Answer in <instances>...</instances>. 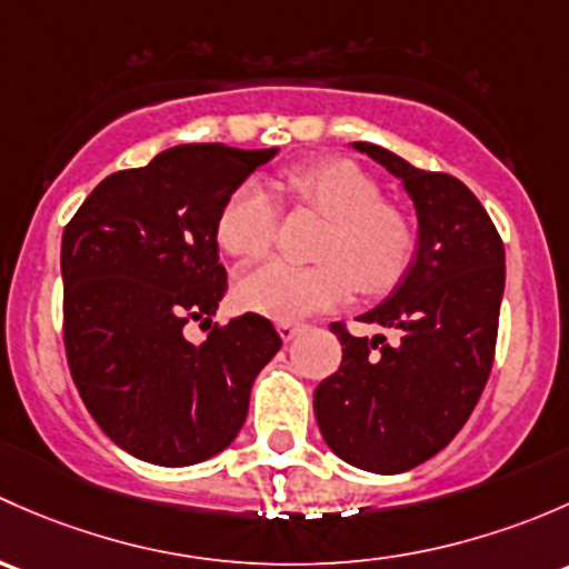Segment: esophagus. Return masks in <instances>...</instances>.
Masks as SVG:
<instances>
[{
    "label": "esophagus",
    "mask_w": 569,
    "mask_h": 569,
    "mask_svg": "<svg viewBox=\"0 0 569 569\" xmlns=\"http://www.w3.org/2000/svg\"><path fill=\"white\" fill-rule=\"evenodd\" d=\"M277 328H279V333H282V339H287V342H290V339H296L298 333H301L303 328H307V323H296V320H282V323H279Z\"/></svg>",
    "instance_id": "esophagus-1"
}]
</instances>
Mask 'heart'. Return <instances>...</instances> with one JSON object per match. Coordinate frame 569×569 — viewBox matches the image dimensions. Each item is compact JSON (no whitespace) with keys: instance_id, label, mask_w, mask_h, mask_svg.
I'll list each match as a JSON object with an SVG mask.
<instances>
[{"instance_id":"obj_1","label":"heart","mask_w":569,"mask_h":569,"mask_svg":"<svg viewBox=\"0 0 569 569\" xmlns=\"http://www.w3.org/2000/svg\"><path fill=\"white\" fill-rule=\"evenodd\" d=\"M279 189L292 204L328 219L315 246V266L271 260L238 279L246 309L279 320L337 309L353 296L391 290L416 257L413 216L383 199L367 169L348 158H315L279 172ZM279 236V208L260 183H243L227 197L216 219V238L238 260H260Z\"/></svg>"}]
</instances>
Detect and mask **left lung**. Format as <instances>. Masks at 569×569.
Here are the masks:
<instances>
[{
  "mask_svg": "<svg viewBox=\"0 0 569 569\" xmlns=\"http://www.w3.org/2000/svg\"><path fill=\"white\" fill-rule=\"evenodd\" d=\"M356 150L402 180L419 216V249L400 287L359 318L397 331L395 345L331 323L342 365L315 389V416L345 462L400 473L441 452L482 397L499 337L503 241L458 178L370 142Z\"/></svg>",
  "mask_w": 569,
  "mask_h": 569,
  "instance_id": "obj_1",
  "label": "left lung"
}]
</instances>
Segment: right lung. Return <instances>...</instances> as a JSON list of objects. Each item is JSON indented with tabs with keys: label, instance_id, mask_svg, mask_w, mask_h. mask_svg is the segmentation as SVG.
Here are the masks:
<instances>
[{
	"label": "right lung",
	"instance_id": "add662e5",
	"mask_svg": "<svg viewBox=\"0 0 569 569\" xmlns=\"http://www.w3.org/2000/svg\"><path fill=\"white\" fill-rule=\"evenodd\" d=\"M277 156L221 142L178 144L109 174L62 232V339L73 383L103 432L156 466H194L232 443L257 372L282 348L271 320L210 323L227 292L216 219Z\"/></svg>",
	"mask_w": 569,
	"mask_h": 569
}]
</instances>
